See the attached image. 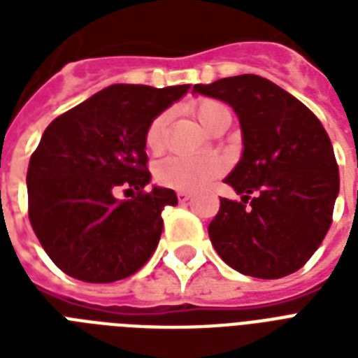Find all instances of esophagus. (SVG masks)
<instances>
[{"mask_svg":"<svg viewBox=\"0 0 358 358\" xmlns=\"http://www.w3.org/2000/svg\"><path fill=\"white\" fill-rule=\"evenodd\" d=\"M191 199V193L187 191H178V201L180 202H187Z\"/></svg>","mask_w":358,"mask_h":358,"instance_id":"esophagus-1","label":"esophagus"}]
</instances>
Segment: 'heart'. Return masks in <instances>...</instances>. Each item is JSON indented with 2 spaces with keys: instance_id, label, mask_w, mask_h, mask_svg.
<instances>
[{
  "instance_id": "obj_1",
  "label": "heart",
  "mask_w": 358,
  "mask_h": 358,
  "mask_svg": "<svg viewBox=\"0 0 358 358\" xmlns=\"http://www.w3.org/2000/svg\"><path fill=\"white\" fill-rule=\"evenodd\" d=\"M224 109L227 106L215 102V100H202L196 103L195 115L202 122V126L208 128L212 124L213 117ZM165 128H167V115H157L156 119L148 124L145 134V146L152 154L162 152ZM223 162L215 156H171L157 163L154 169V176L165 187H173L178 191H201L212 180L217 178L219 174L223 173Z\"/></svg>"
}]
</instances>
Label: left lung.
Masks as SVG:
<instances>
[{
  "instance_id": "obj_1",
  "label": "left lung",
  "mask_w": 358,
  "mask_h": 358,
  "mask_svg": "<svg viewBox=\"0 0 358 358\" xmlns=\"http://www.w3.org/2000/svg\"><path fill=\"white\" fill-rule=\"evenodd\" d=\"M193 92L234 109L243 154L224 178L241 201L221 199L208 227L217 255L236 271L280 278L310 260L333 223L338 163L320 119L273 81L223 78Z\"/></svg>"
}]
</instances>
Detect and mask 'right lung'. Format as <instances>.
I'll use <instances>...</instances> for the list:
<instances>
[{"instance_id": "obj_1", "label": "right lung", "mask_w": 358, "mask_h": 358, "mask_svg": "<svg viewBox=\"0 0 358 358\" xmlns=\"http://www.w3.org/2000/svg\"><path fill=\"white\" fill-rule=\"evenodd\" d=\"M189 85L117 83L59 115L27 169L29 221L55 266L83 282H115L139 271L159 243L167 187L145 191L148 124ZM119 189L136 191L119 201Z\"/></svg>"}]
</instances>
